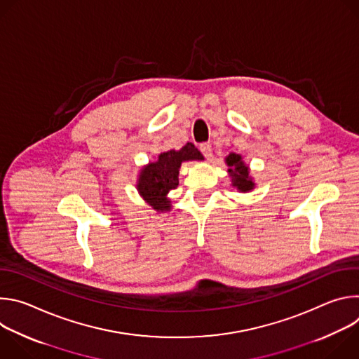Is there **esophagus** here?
Instances as JSON below:
<instances>
[{
	"instance_id": "obj_1",
	"label": "esophagus",
	"mask_w": 359,
	"mask_h": 359,
	"mask_svg": "<svg viewBox=\"0 0 359 359\" xmlns=\"http://www.w3.org/2000/svg\"><path fill=\"white\" fill-rule=\"evenodd\" d=\"M200 151L203 153L204 158L210 159V158H212V144H210L209 142H203V143L200 144Z\"/></svg>"
}]
</instances>
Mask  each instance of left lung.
<instances>
[{"instance_id": "obj_1", "label": "left lung", "mask_w": 359, "mask_h": 359, "mask_svg": "<svg viewBox=\"0 0 359 359\" xmlns=\"http://www.w3.org/2000/svg\"><path fill=\"white\" fill-rule=\"evenodd\" d=\"M226 162L230 166L229 173L231 176L233 186H236L241 191L251 190L254 183L248 177V168L243 163L241 156L236 155V153H230V155L226 158Z\"/></svg>"}]
</instances>
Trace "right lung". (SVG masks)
Returning <instances> with one entry per match:
<instances>
[{"mask_svg":"<svg viewBox=\"0 0 359 359\" xmlns=\"http://www.w3.org/2000/svg\"><path fill=\"white\" fill-rule=\"evenodd\" d=\"M184 161H203V155L193 143L184 144L180 150L161 153L155 163L142 169L137 190L158 212H168L170 201L166 194L179 184V169Z\"/></svg>","mask_w":359,"mask_h":359,"instance_id":"1","label":"right lung"}]
</instances>
